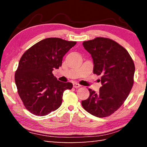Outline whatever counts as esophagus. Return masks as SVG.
Masks as SVG:
<instances>
[{
    "label": "esophagus",
    "instance_id": "obj_1",
    "mask_svg": "<svg viewBox=\"0 0 147 147\" xmlns=\"http://www.w3.org/2000/svg\"><path fill=\"white\" fill-rule=\"evenodd\" d=\"M81 85H80V84L78 83H73V87L74 88H79V87H80Z\"/></svg>",
    "mask_w": 147,
    "mask_h": 147
}]
</instances>
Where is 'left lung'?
<instances>
[{
  "label": "left lung",
  "instance_id": "8db88e82",
  "mask_svg": "<svg viewBox=\"0 0 147 147\" xmlns=\"http://www.w3.org/2000/svg\"><path fill=\"white\" fill-rule=\"evenodd\" d=\"M93 60V73L101 76L102 86L82 102L85 111L98 117L111 115L128 96L134 83L135 64L123 46L110 38L96 37L83 42Z\"/></svg>",
  "mask_w": 147,
  "mask_h": 147
}]
</instances>
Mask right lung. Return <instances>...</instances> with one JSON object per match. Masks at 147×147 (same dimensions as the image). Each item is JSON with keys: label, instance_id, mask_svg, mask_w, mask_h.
<instances>
[{"label": "right lung", "instance_id": "add662e5", "mask_svg": "<svg viewBox=\"0 0 147 147\" xmlns=\"http://www.w3.org/2000/svg\"><path fill=\"white\" fill-rule=\"evenodd\" d=\"M59 38L43 39L24 53L15 73V83L23 105L31 113L43 116L60 107L63 93L73 84L59 82L52 71L62 65L64 55L76 45Z\"/></svg>", "mask_w": 147, "mask_h": 147}]
</instances>
